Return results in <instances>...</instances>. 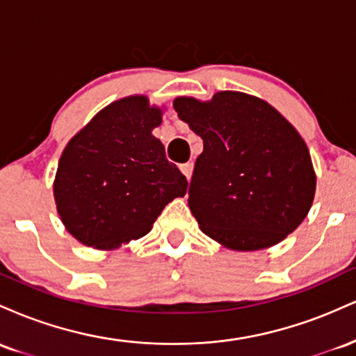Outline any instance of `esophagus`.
Listing matches in <instances>:
<instances>
[{"label":"esophagus","instance_id":"34e87169","mask_svg":"<svg viewBox=\"0 0 356 356\" xmlns=\"http://www.w3.org/2000/svg\"><path fill=\"white\" fill-rule=\"evenodd\" d=\"M192 167H194V165H192L191 162H187V164H182V165H181V172H182L184 175H186L187 181H189L191 175H192Z\"/></svg>","mask_w":356,"mask_h":356}]
</instances>
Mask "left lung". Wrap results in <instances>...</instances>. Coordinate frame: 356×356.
Wrapping results in <instances>:
<instances>
[{"label":"left lung","instance_id":"obj_1","mask_svg":"<svg viewBox=\"0 0 356 356\" xmlns=\"http://www.w3.org/2000/svg\"><path fill=\"white\" fill-rule=\"evenodd\" d=\"M174 108L204 142L187 199L204 234L259 251L303 222L316 191L312 155L273 105L226 90L207 102L177 97Z\"/></svg>","mask_w":356,"mask_h":356}]
</instances>
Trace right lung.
Segmentation results:
<instances>
[{
    "label": "right lung",
    "mask_w": 356,
    "mask_h": 356,
    "mask_svg": "<svg viewBox=\"0 0 356 356\" xmlns=\"http://www.w3.org/2000/svg\"><path fill=\"white\" fill-rule=\"evenodd\" d=\"M162 113L145 95L115 100L61 152L53 182L56 211L85 246L112 251L142 238L167 204L186 195L187 179L152 136Z\"/></svg>",
    "instance_id": "obj_1"
}]
</instances>
